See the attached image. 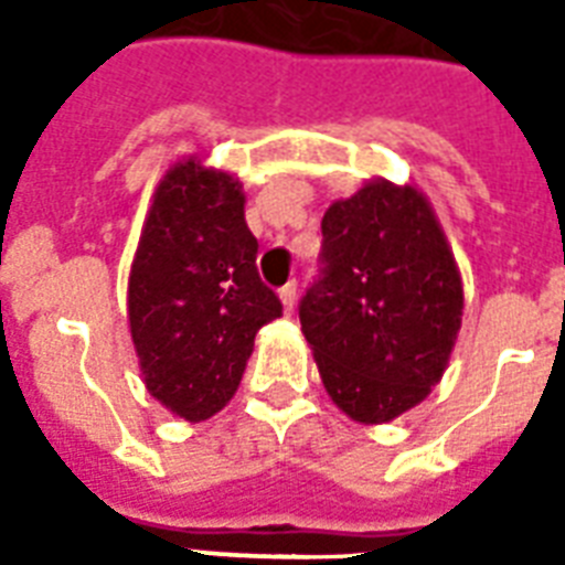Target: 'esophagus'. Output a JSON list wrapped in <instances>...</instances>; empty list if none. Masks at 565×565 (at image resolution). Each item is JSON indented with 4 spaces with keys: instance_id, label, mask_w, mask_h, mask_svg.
I'll use <instances>...</instances> for the list:
<instances>
[{
    "instance_id": "34e87169",
    "label": "esophagus",
    "mask_w": 565,
    "mask_h": 565,
    "mask_svg": "<svg viewBox=\"0 0 565 565\" xmlns=\"http://www.w3.org/2000/svg\"><path fill=\"white\" fill-rule=\"evenodd\" d=\"M296 292H299V287H296V281H287L278 290V296H281V305L284 310H292V305H296Z\"/></svg>"
}]
</instances>
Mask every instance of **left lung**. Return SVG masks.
<instances>
[{
    "mask_svg": "<svg viewBox=\"0 0 565 565\" xmlns=\"http://www.w3.org/2000/svg\"><path fill=\"white\" fill-rule=\"evenodd\" d=\"M460 317L455 255L419 190L377 179L328 207L299 319L345 416L377 425L416 407L446 372Z\"/></svg>",
    "mask_w": 565,
    "mask_h": 565,
    "instance_id": "obj_1",
    "label": "left lung"
}]
</instances>
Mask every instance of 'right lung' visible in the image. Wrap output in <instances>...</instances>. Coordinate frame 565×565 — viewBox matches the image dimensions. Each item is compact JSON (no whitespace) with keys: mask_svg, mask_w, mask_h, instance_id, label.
<instances>
[{"mask_svg":"<svg viewBox=\"0 0 565 565\" xmlns=\"http://www.w3.org/2000/svg\"><path fill=\"white\" fill-rule=\"evenodd\" d=\"M234 175L202 161L170 167L128 275V326L146 390L188 422L237 393L255 334L281 317L257 275V239Z\"/></svg>","mask_w":565,"mask_h":565,"instance_id":"obj_1","label":"right lung"}]
</instances>
